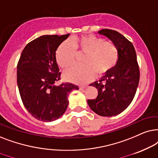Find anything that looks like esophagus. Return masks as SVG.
<instances>
[{
    "mask_svg": "<svg viewBox=\"0 0 158 158\" xmlns=\"http://www.w3.org/2000/svg\"><path fill=\"white\" fill-rule=\"evenodd\" d=\"M87 87V85H81L79 86V88L80 89H85V88Z\"/></svg>",
    "mask_w": 158,
    "mask_h": 158,
    "instance_id": "1",
    "label": "esophagus"
}]
</instances>
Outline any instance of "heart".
Segmentation results:
<instances>
[{
    "label": "heart",
    "instance_id": "1",
    "mask_svg": "<svg viewBox=\"0 0 158 158\" xmlns=\"http://www.w3.org/2000/svg\"><path fill=\"white\" fill-rule=\"evenodd\" d=\"M77 52L85 54L83 66H72L64 71L66 80L74 83H85L95 77L106 75L117 64L118 50L116 46L94 35L75 37L58 46L56 60L60 68L65 69L75 61Z\"/></svg>",
    "mask_w": 158,
    "mask_h": 158
}]
</instances>
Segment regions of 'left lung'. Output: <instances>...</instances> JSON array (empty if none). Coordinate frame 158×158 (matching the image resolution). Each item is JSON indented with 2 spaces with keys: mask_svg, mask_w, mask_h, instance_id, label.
I'll use <instances>...</instances> for the list:
<instances>
[{
  "mask_svg": "<svg viewBox=\"0 0 158 158\" xmlns=\"http://www.w3.org/2000/svg\"><path fill=\"white\" fill-rule=\"evenodd\" d=\"M110 40L118 50L115 66L99 81L90 86L96 87V99L87 103L94 113L101 116H113L123 112L131 104L139 81V69L134 45L118 31L105 29L98 31Z\"/></svg>",
  "mask_w": 158,
  "mask_h": 158,
  "instance_id": "obj_1",
  "label": "left lung"
}]
</instances>
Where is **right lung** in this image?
Returning <instances> with one entry per match:
<instances>
[{"label": "right lung", "mask_w": 158, "mask_h": 158, "mask_svg": "<svg viewBox=\"0 0 158 158\" xmlns=\"http://www.w3.org/2000/svg\"><path fill=\"white\" fill-rule=\"evenodd\" d=\"M69 34L43 35L25 46L17 64V85L22 102L34 118L50 122L61 117L69 105L68 95L77 85L60 79L56 51Z\"/></svg>", "instance_id": "1"}]
</instances>
